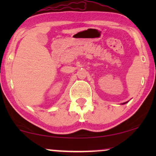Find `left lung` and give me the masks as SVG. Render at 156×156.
Instances as JSON below:
<instances>
[{
	"instance_id": "left-lung-1",
	"label": "left lung",
	"mask_w": 156,
	"mask_h": 156,
	"mask_svg": "<svg viewBox=\"0 0 156 156\" xmlns=\"http://www.w3.org/2000/svg\"><path fill=\"white\" fill-rule=\"evenodd\" d=\"M126 103H127V102H125V103H123L122 104H126Z\"/></svg>"
}]
</instances>
